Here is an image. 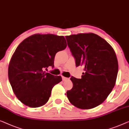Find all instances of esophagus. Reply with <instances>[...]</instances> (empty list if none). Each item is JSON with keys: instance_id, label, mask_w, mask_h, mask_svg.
<instances>
[{"instance_id": "1", "label": "esophagus", "mask_w": 129, "mask_h": 129, "mask_svg": "<svg viewBox=\"0 0 129 129\" xmlns=\"http://www.w3.org/2000/svg\"><path fill=\"white\" fill-rule=\"evenodd\" d=\"M68 79V78L65 77H64V76H62V80H63V81H66V80H67Z\"/></svg>"}]
</instances>
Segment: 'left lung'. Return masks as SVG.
Masks as SVG:
<instances>
[{
    "label": "left lung",
    "instance_id": "left-lung-1",
    "mask_svg": "<svg viewBox=\"0 0 129 129\" xmlns=\"http://www.w3.org/2000/svg\"><path fill=\"white\" fill-rule=\"evenodd\" d=\"M66 39L76 66H83L85 71L81 79L70 78L73 85L67 91V96L79 109H92L101 104L115 86L118 72L115 52L94 33L73 34Z\"/></svg>",
    "mask_w": 129,
    "mask_h": 129
}]
</instances>
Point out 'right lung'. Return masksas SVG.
<instances>
[{
	"instance_id": "obj_1",
	"label": "right lung",
	"mask_w": 129,
	"mask_h": 129,
	"mask_svg": "<svg viewBox=\"0 0 129 129\" xmlns=\"http://www.w3.org/2000/svg\"><path fill=\"white\" fill-rule=\"evenodd\" d=\"M66 46L64 37L52 34L31 35L17 46L9 63L8 76L14 94L24 105L38 108L48 101L53 87L62 78L44 69L53 68L56 53Z\"/></svg>"
}]
</instances>
